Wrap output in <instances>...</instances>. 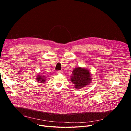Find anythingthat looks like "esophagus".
Wrapping results in <instances>:
<instances>
[{"label":"esophagus","mask_w":131,"mask_h":131,"mask_svg":"<svg viewBox=\"0 0 131 131\" xmlns=\"http://www.w3.org/2000/svg\"><path fill=\"white\" fill-rule=\"evenodd\" d=\"M57 74H62V71H57Z\"/></svg>","instance_id":"esophagus-1"}]
</instances>
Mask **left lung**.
I'll use <instances>...</instances> for the list:
<instances>
[{"label": "left lung", "mask_w": 131, "mask_h": 131, "mask_svg": "<svg viewBox=\"0 0 131 131\" xmlns=\"http://www.w3.org/2000/svg\"><path fill=\"white\" fill-rule=\"evenodd\" d=\"M92 79L90 71L80 67L74 69L70 77L71 81L77 89H81L84 87L88 86L92 82Z\"/></svg>", "instance_id": "1"}]
</instances>
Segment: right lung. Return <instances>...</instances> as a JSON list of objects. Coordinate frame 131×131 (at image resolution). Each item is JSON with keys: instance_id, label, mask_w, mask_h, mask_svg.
<instances>
[{"instance_id": "obj_1", "label": "right lung", "mask_w": 131, "mask_h": 131, "mask_svg": "<svg viewBox=\"0 0 131 131\" xmlns=\"http://www.w3.org/2000/svg\"><path fill=\"white\" fill-rule=\"evenodd\" d=\"M35 80H36V81H37L38 82L41 83V84H43V83L45 82L46 79L45 77V75L42 74H38L36 76Z\"/></svg>"}]
</instances>
